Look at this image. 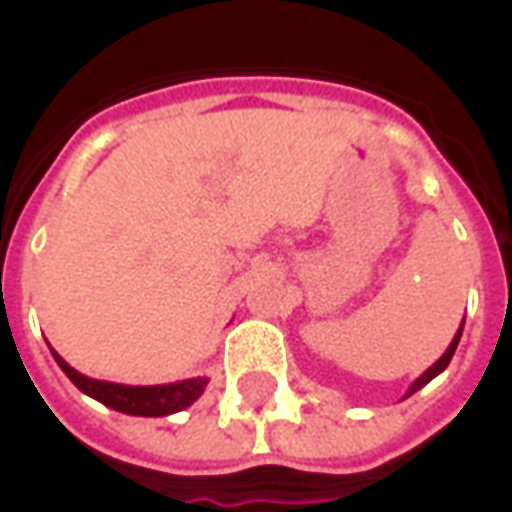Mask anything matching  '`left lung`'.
Masks as SVG:
<instances>
[{
    "instance_id": "1",
    "label": "left lung",
    "mask_w": 512,
    "mask_h": 512,
    "mask_svg": "<svg viewBox=\"0 0 512 512\" xmlns=\"http://www.w3.org/2000/svg\"><path fill=\"white\" fill-rule=\"evenodd\" d=\"M461 332H463V323H461V326H458V332H455V337H452V343L447 345V351H444V354H441L439 359H436V362H433V365H430L428 370H425V373H422V376L417 378V381H414V384L408 386V392H406V395H403V400L414 395L417 389H422V386H425V384H430V381L439 376V373H444V370H447L452 354H455V348H458V340H461Z\"/></svg>"
}]
</instances>
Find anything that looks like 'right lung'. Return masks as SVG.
Wrapping results in <instances>:
<instances>
[{"mask_svg": "<svg viewBox=\"0 0 512 512\" xmlns=\"http://www.w3.org/2000/svg\"><path fill=\"white\" fill-rule=\"evenodd\" d=\"M62 373L71 378L73 384L82 389L84 395H90L98 403L131 414V417H167L175 411L189 408L197 397L205 392L208 378H186V381H175V384H156V386H128V384H112V381H98L73 370L57 351H51Z\"/></svg>", "mask_w": 512, "mask_h": 512, "instance_id": "1", "label": "right lung"}]
</instances>
